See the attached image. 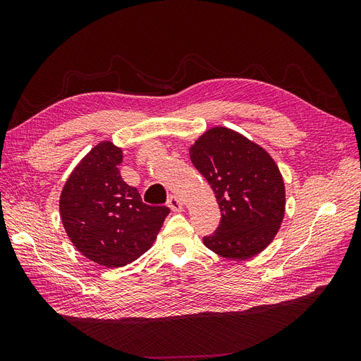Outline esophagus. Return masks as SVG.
Wrapping results in <instances>:
<instances>
[{"label": "esophagus", "instance_id": "esophagus-1", "mask_svg": "<svg viewBox=\"0 0 361 361\" xmlns=\"http://www.w3.org/2000/svg\"><path fill=\"white\" fill-rule=\"evenodd\" d=\"M167 206L170 207L171 211L178 212V211H182L183 206H182V202L179 197H176V195H170L169 200H167Z\"/></svg>", "mask_w": 361, "mask_h": 361}]
</instances>
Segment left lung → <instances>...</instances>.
<instances>
[{
    "label": "left lung",
    "mask_w": 361,
    "mask_h": 361,
    "mask_svg": "<svg viewBox=\"0 0 361 361\" xmlns=\"http://www.w3.org/2000/svg\"><path fill=\"white\" fill-rule=\"evenodd\" d=\"M221 211L216 231L203 238L214 253L244 260L274 239L285 215V183L260 146L227 128H212L190 149Z\"/></svg>",
    "instance_id": "obj_1"
}]
</instances>
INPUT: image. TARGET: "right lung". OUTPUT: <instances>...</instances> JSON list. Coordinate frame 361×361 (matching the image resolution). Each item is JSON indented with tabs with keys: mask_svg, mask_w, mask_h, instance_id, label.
I'll return each mask as SVG.
<instances>
[{
	"mask_svg": "<svg viewBox=\"0 0 361 361\" xmlns=\"http://www.w3.org/2000/svg\"><path fill=\"white\" fill-rule=\"evenodd\" d=\"M122 149L110 141L93 147L72 171L60 197L61 221L76 250L108 268H120L152 247L170 214L143 203L118 171Z\"/></svg>",
	"mask_w": 361,
	"mask_h": 361,
	"instance_id": "add662e5",
	"label": "right lung"
}]
</instances>
